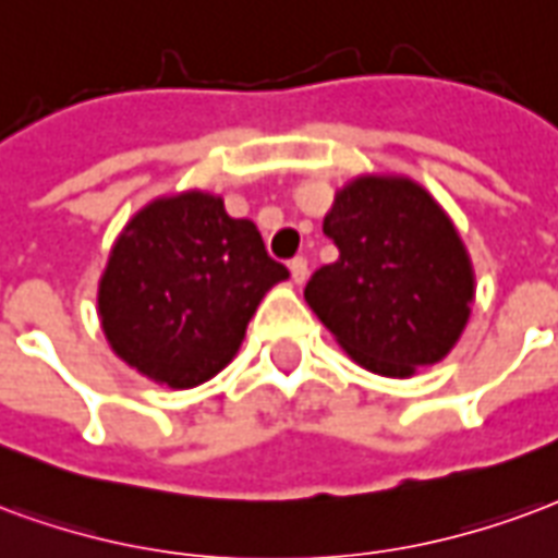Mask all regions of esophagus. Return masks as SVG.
<instances>
[{"instance_id":"34e87169","label":"esophagus","mask_w":558,"mask_h":558,"mask_svg":"<svg viewBox=\"0 0 558 558\" xmlns=\"http://www.w3.org/2000/svg\"><path fill=\"white\" fill-rule=\"evenodd\" d=\"M288 267H291V279H294L296 284H303L308 279V262L306 258H303V255H296V258H291V264H288Z\"/></svg>"}]
</instances>
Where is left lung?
<instances>
[{"label":"left lung","mask_w":558,"mask_h":558,"mask_svg":"<svg viewBox=\"0 0 558 558\" xmlns=\"http://www.w3.org/2000/svg\"><path fill=\"white\" fill-rule=\"evenodd\" d=\"M324 234L339 258L306 284V303L356 363L410 377L461 339L473 264L451 219L410 178L363 174L336 193Z\"/></svg>","instance_id":"1"}]
</instances>
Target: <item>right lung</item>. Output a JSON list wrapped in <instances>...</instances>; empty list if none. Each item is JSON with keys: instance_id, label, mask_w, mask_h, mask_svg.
<instances>
[{"instance_id": "right-lung-1", "label": "right lung", "mask_w": 558, "mask_h": 558, "mask_svg": "<svg viewBox=\"0 0 558 558\" xmlns=\"http://www.w3.org/2000/svg\"><path fill=\"white\" fill-rule=\"evenodd\" d=\"M288 279L250 219L219 195L150 202L109 252L97 312L112 351L140 374L190 389L234 360L264 294Z\"/></svg>"}]
</instances>
